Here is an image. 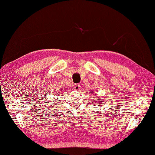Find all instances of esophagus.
Wrapping results in <instances>:
<instances>
[{"label": "esophagus", "mask_w": 155, "mask_h": 155, "mask_svg": "<svg viewBox=\"0 0 155 155\" xmlns=\"http://www.w3.org/2000/svg\"><path fill=\"white\" fill-rule=\"evenodd\" d=\"M73 88H74V91H79V90H80V88H81V86L79 84H75Z\"/></svg>", "instance_id": "1"}]
</instances>
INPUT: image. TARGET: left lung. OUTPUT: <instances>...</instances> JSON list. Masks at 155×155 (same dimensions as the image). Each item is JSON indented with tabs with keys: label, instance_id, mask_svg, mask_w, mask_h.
<instances>
[{
	"label": "left lung",
	"instance_id": "1",
	"mask_svg": "<svg viewBox=\"0 0 155 155\" xmlns=\"http://www.w3.org/2000/svg\"><path fill=\"white\" fill-rule=\"evenodd\" d=\"M99 102H100V101H99Z\"/></svg>",
	"mask_w": 155,
	"mask_h": 155
}]
</instances>
